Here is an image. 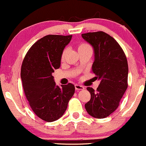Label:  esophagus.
I'll use <instances>...</instances> for the list:
<instances>
[{
  "instance_id": "esophagus-1",
  "label": "esophagus",
  "mask_w": 146,
  "mask_h": 146,
  "mask_svg": "<svg viewBox=\"0 0 146 146\" xmlns=\"http://www.w3.org/2000/svg\"><path fill=\"white\" fill-rule=\"evenodd\" d=\"M75 88L76 90H83L84 89V86H81V85H79V84H75Z\"/></svg>"
}]
</instances>
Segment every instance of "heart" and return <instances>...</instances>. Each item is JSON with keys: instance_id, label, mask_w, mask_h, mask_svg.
I'll use <instances>...</instances> for the list:
<instances>
[{"instance_id": "b5f03b06", "label": "heart", "mask_w": 146, "mask_h": 146, "mask_svg": "<svg viewBox=\"0 0 146 146\" xmlns=\"http://www.w3.org/2000/svg\"><path fill=\"white\" fill-rule=\"evenodd\" d=\"M78 53H83V52H88V51H90V52H92V48L91 46H90L89 44H87V43H85V42H82L80 43V44H79L78 45ZM66 53H67V49H64L62 53L61 54V61L62 62L64 60V58H65V56H66Z\"/></svg>"}]
</instances>
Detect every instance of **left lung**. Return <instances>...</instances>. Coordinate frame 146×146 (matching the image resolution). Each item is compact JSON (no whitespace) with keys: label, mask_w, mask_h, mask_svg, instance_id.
Returning <instances> with one entry per match:
<instances>
[{"label":"left lung","mask_w":146,"mask_h":146,"mask_svg":"<svg viewBox=\"0 0 146 146\" xmlns=\"http://www.w3.org/2000/svg\"><path fill=\"white\" fill-rule=\"evenodd\" d=\"M82 36L94 48L92 72L101 81L96 90L87 87L90 100L85 108L90 116L103 119L118 108L128 88V61L121 46L108 33L100 31Z\"/></svg>","instance_id":"1"}]
</instances>
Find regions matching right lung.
Instances as JSON below:
<instances>
[{"instance_id": "right-lung-1", "label": "right lung", "mask_w": 146, "mask_h": 146, "mask_svg": "<svg viewBox=\"0 0 146 146\" xmlns=\"http://www.w3.org/2000/svg\"><path fill=\"white\" fill-rule=\"evenodd\" d=\"M72 35H47L33 44L23 60L21 79L27 100L41 119L52 122L66 111L74 85L56 86L52 73L60 68L61 54Z\"/></svg>"}]
</instances>
